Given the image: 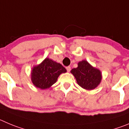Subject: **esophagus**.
Instances as JSON below:
<instances>
[{
	"mask_svg": "<svg viewBox=\"0 0 129 129\" xmlns=\"http://www.w3.org/2000/svg\"><path fill=\"white\" fill-rule=\"evenodd\" d=\"M66 69H67V72H70V70H71V67H66Z\"/></svg>",
	"mask_w": 129,
	"mask_h": 129,
	"instance_id": "1",
	"label": "esophagus"
}]
</instances>
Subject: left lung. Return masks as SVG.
<instances>
[{
  "label": "left lung",
  "mask_w": 129,
  "mask_h": 129,
  "mask_svg": "<svg viewBox=\"0 0 129 129\" xmlns=\"http://www.w3.org/2000/svg\"><path fill=\"white\" fill-rule=\"evenodd\" d=\"M77 84L85 90H93L100 84L102 73L98 68L92 67L86 60L78 62V67L71 70Z\"/></svg>",
  "instance_id": "1"
}]
</instances>
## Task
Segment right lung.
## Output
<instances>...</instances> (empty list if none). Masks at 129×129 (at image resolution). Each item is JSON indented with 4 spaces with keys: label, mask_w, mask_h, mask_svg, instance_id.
Instances as JSON below:
<instances>
[{
    "label": "right lung",
    "mask_w": 129,
    "mask_h": 129,
    "mask_svg": "<svg viewBox=\"0 0 129 129\" xmlns=\"http://www.w3.org/2000/svg\"><path fill=\"white\" fill-rule=\"evenodd\" d=\"M67 72L61 64L46 57L41 63L32 68L31 80L39 89H49L56 83L60 75Z\"/></svg>",
    "instance_id": "1"
}]
</instances>
